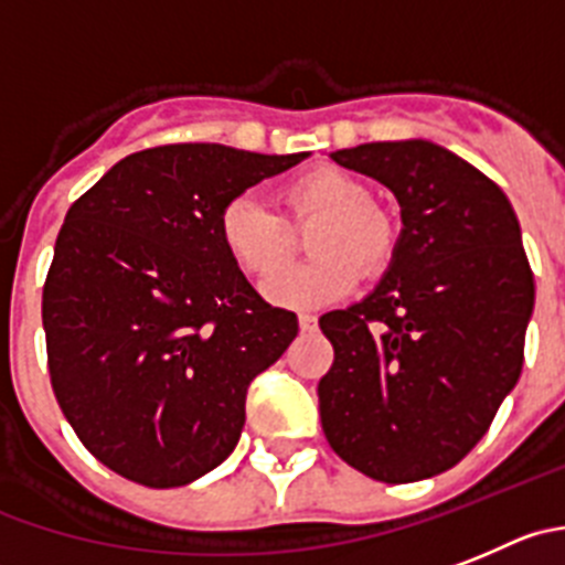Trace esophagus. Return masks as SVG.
Instances as JSON below:
<instances>
[{
    "label": "esophagus",
    "mask_w": 565,
    "mask_h": 565,
    "mask_svg": "<svg viewBox=\"0 0 565 565\" xmlns=\"http://www.w3.org/2000/svg\"><path fill=\"white\" fill-rule=\"evenodd\" d=\"M298 326H300V331H303V334H312V331L318 329V318H315L312 312H300L298 315Z\"/></svg>",
    "instance_id": "obj_1"
}]
</instances>
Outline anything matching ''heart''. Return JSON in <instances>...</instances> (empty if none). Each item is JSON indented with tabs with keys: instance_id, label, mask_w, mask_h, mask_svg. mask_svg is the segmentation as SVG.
Instances as JSON below:
<instances>
[{
	"instance_id": "obj_1",
	"label": "heart",
	"mask_w": 565,
	"mask_h": 565,
	"mask_svg": "<svg viewBox=\"0 0 565 565\" xmlns=\"http://www.w3.org/2000/svg\"><path fill=\"white\" fill-rule=\"evenodd\" d=\"M281 203L295 223L320 217L309 236L315 258L287 267L265 284L273 303L309 309L342 298L356 287L360 270L376 276L393 256L395 234L390 220L371 205V192L360 178L323 167L298 175L281 189ZM220 242L242 273L267 278L292 256V231L250 194L228 200L220 211Z\"/></svg>"
}]
</instances>
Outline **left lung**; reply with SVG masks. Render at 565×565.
Wrapping results in <instances>:
<instances>
[{
  "instance_id": "8db88e82",
  "label": "left lung",
  "mask_w": 565,
  "mask_h": 565,
  "mask_svg": "<svg viewBox=\"0 0 565 565\" xmlns=\"http://www.w3.org/2000/svg\"><path fill=\"white\" fill-rule=\"evenodd\" d=\"M331 158L395 194L402 234L373 292L320 318L334 345L320 420L348 466L418 482L482 440L521 376L535 281L519 217L497 183L435 141Z\"/></svg>"
}]
</instances>
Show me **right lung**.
Returning a JSON list of instances; mask_svg holds the SVG:
<instances>
[{
  "mask_svg": "<svg viewBox=\"0 0 565 565\" xmlns=\"http://www.w3.org/2000/svg\"><path fill=\"white\" fill-rule=\"evenodd\" d=\"M309 152L167 145L114 163L72 209L44 284L63 415L110 471L181 488L239 443L247 387L298 334L220 242V211Z\"/></svg>",
  "mask_w": 565,
  "mask_h": 565,
  "instance_id": "right-lung-1",
  "label": "right lung"
}]
</instances>
